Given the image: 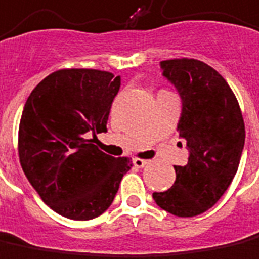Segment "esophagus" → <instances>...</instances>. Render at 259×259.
I'll use <instances>...</instances> for the list:
<instances>
[{"label":"esophagus","instance_id":"obj_1","mask_svg":"<svg viewBox=\"0 0 259 259\" xmlns=\"http://www.w3.org/2000/svg\"><path fill=\"white\" fill-rule=\"evenodd\" d=\"M148 164L147 160H142V158H133V165L137 168H143L146 167Z\"/></svg>","mask_w":259,"mask_h":259}]
</instances>
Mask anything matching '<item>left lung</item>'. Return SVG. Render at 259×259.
Here are the masks:
<instances>
[{
    "label": "left lung",
    "instance_id": "8db88e82",
    "mask_svg": "<svg viewBox=\"0 0 259 259\" xmlns=\"http://www.w3.org/2000/svg\"><path fill=\"white\" fill-rule=\"evenodd\" d=\"M160 67L181 97L178 132L189 157L174 167V185L153 199L171 214L192 218L210 209L236 175L245 142L243 115L226 79L203 61L174 59Z\"/></svg>",
    "mask_w": 259,
    "mask_h": 259
}]
</instances>
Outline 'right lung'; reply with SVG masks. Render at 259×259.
Returning <instances> with one entry per match:
<instances>
[{
	"mask_svg": "<svg viewBox=\"0 0 259 259\" xmlns=\"http://www.w3.org/2000/svg\"><path fill=\"white\" fill-rule=\"evenodd\" d=\"M119 88L120 77L108 71L59 70L41 79L25 104L21 165L41 200L64 218L101 216L132 167L129 158H115L94 144L97 133L106 132Z\"/></svg>",
	"mask_w": 259,
	"mask_h": 259,
	"instance_id": "1",
	"label": "right lung"
}]
</instances>
